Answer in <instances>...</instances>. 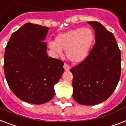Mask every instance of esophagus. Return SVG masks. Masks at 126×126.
<instances>
[{
  "label": "esophagus",
  "mask_w": 126,
  "mask_h": 126,
  "mask_svg": "<svg viewBox=\"0 0 126 126\" xmlns=\"http://www.w3.org/2000/svg\"><path fill=\"white\" fill-rule=\"evenodd\" d=\"M64 69L66 70V71H68V70L70 69V67H69V66L68 65V64H67L65 63V64H64Z\"/></svg>",
  "instance_id": "1"
}]
</instances>
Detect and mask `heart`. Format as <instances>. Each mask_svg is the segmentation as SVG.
Segmentation results:
<instances>
[{
	"instance_id": "b5f03b06",
	"label": "heart",
	"mask_w": 126,
	"mask_h": 126,
	"mask_svg": "<svg viewBox=\"0 0 126 126\" xmlns=\"http://www.w3.org/2000/svg\"><path fill=\"white\" fill-rule=\"evenodd\" d=\"M94 33L90 28L80 27L59 34L49 47L59 55L66 51V57L73 63L82 62L88 57L94 42Z\"/></svg>"
}]
</instances>
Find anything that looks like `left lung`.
<instances>
[{
  "label": "left lung",
  "mask_w": 126,
  "mask_h": 126,
  "mask_svg": "<svg viewBox=\"0 0 126 126\" xmlns=\"http://www.w3.org/2000/svg\"><path fill=\"white\" fill-rule=\"evenodd\" d=\"M95 31V44L88 57L72 67L73 97L84 105L105 101L115 90L121 75V54L112 32L97 21H88Z\"/></svg>",
  "instance_id": "left-lung-1"
}]
</instances>
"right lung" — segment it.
<instances>
[{
	"label": "right lung",
	"instance_id": "obj_1",
	"mask_svg": "<svg viewBox=\"0 0 126 126\" xmlns=\"http://www.w3.org/2000/svg\"><path fill=\"white\" fill-rule=\"evenodd\" d=\"M49 28L27 23L7 44L4 71L9 87L23 101L43 104L55 95L54 86L64 73V62L48 57L44 42Z\"/></svg>",
	"mask_w": 126,
	"mask_h": 126
}]
</instances>
